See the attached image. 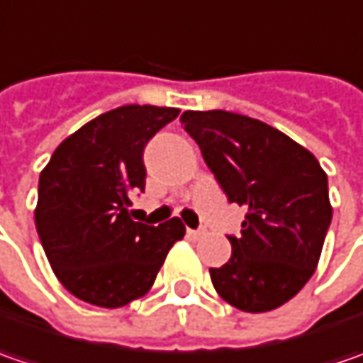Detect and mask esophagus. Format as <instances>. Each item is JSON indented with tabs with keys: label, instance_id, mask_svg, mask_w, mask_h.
<instances>
[{
	"label": "esophagus",
	"instance_id": "esophagus-1",
	"mask_svg": "<svg viewBox=\"0 0 363 363\" xmlns=\"http://www.w3.org/2000/svg\"><path fill=\"white\" fill-rule=\"evenodd\" d=\"M188 236H191V238H200V236H203V228H198V230L188 228Z\"/></svg>",
	"mask_w": 363,
	"mask_h": 363
}]
</instances>
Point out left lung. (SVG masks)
<instances>
[{
  "label": "left lung",
  "instance_id": "obj_1",
  "mask_svg": "<svg viewBox=\"0 0 363 363\" xmlns=\"http://www.w3.org/2000/svg\"><path fill=\"white\" fill-rule=\"evenodd\" d=\"M179 121L228 202L246 208L240 234H228L230 260L210 269L212 285L240 311L281 307L317 269L331 224L328 175L262 121L228 111H186Z\"/></svg>",
  "mask_w": 363,
  "mask_h": 363
}]
</instances>
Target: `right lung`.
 Returning a JSON list of instances; mask_svg holds the SVG:
<instances>
[{"label":"right lung","mask_w":363,"mask_h":363,"mask_svg":"<svg viewBox=\"0 0 363 363\" xmlns=\"http://www.w3.org/2000/svg\"><path fill=\"white\" fill-rule=\"evenodd\" d=\"M179 108L125 105L56 147L40 174L35 230L52 271L74 297L117 309L145 295L186 226L133 222L129 196L145 189L143 151Z\"/></svg>","instance_id":"1"}]
</instances>
